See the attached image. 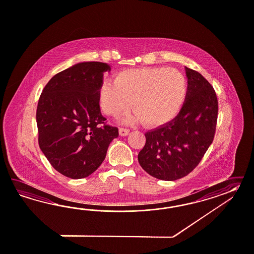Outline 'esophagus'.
I'll return each instance as SVG.
<instances>
[{"instance_id": "obj_1", "label": "esophagus", "mask_w": 254, "mask_h": 254, "mask_svg": "<svg viewBox=\"0 0 254 254\" xmlns=\"http://www.w3.org/2000/svg\"><path fill=\"white\" fill-rule=\"evenodd\" d=\"M119 131H120V135L121 136H127L129 134V132H130V130L126 129V128H120Z\"/></svg>"}]
</instances>
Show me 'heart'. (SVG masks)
I'll use <instances>...</instances> for the list:
<instances>
[{
  "mask_svg": "<svg viewBox=\"0 0 254 254\" xmlns=\"http://www.w3.org/2000/svg\"><path fill=\"white\" fill-rule=\"evenodd\" d=\"M187 82L182 72L173 68L141 67L117 72L113 81L101 85L99 104L107 115L118 118L135 109L124 118L125 124L145 122L150 127L169 124L182 109Z\"/></svg>",
  "mask_w": 254,
  "mask_h": 254,
  "instance_id": "heart-1",
  "label": "heart"
}]
</instances>
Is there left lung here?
Wrapping results in <instances>:
<instances>
[{
  "instance_id": "1",
  "label": "left lung",
  "mask_w": 254,
  "mask_h": 254,
  "mask_svg": "<svg viewBox=\"0 0 254 254\" xmlns=\"http://www.w3.org/2000/svg\"><path fill=\"white\" fill-rule=\"evenodd\" d=\"M188 86L179 114L169 124L148 130L138 161L149 175L176 181L195 169L215 136L218 102L213 86L185 66Z\"/></svg>"
}]
</instances>
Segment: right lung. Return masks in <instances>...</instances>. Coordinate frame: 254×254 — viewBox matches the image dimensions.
Segmentation results:
<instances>
[{
  "label": "right lung",
  "mask_w": 254,
  "mask_h": 254,
  "mask_svg": "<svg viewBox=\"0 0 254 254\" xmlns=\"http://www.w3.org/2000/svg\"><path fill=\"white\" fill-rule=\"evenodd\" d=\"M110 64L84 62L52 77L40 95L36 120L39 144L52 167L71 179H83L104 161L119 130L105 124L98 93Z\"/></svg>",
  "instance_id": "obj_1"
}]
</instances>
